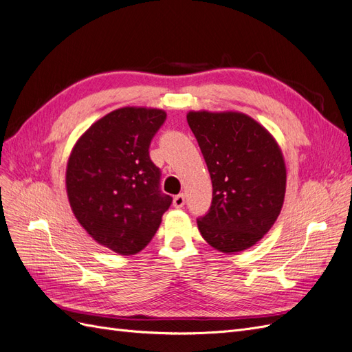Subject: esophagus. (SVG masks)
<instances>
[{"instance_id":"34e87169","label":"esophagus","mask_w":352,"mask_h":352,"mask_svg":"<svg viewBox=\"0 0 352 352\" xmlns=\"http://www.w3.org/2000/svg\"><path fill=\"white\" fill-rule=\"evenodd\" d=\"M173 206H175L176 208H182V207L185 206V195H184V194L176 195L175 199H173Z\"/></svg>"}]
</instances>
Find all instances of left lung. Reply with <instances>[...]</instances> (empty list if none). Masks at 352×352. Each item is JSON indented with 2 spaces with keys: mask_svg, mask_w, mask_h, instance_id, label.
I'll use <instances>...</instances> for the list:
<instances>
[{
  "mask_svg": "<svg viewBox=\"0 0 352 352\" xmlns=\"http://www.w3.org/2000/svg\"><path fill=\"white\" fill-rule=\"evenodd\" d=\"M188 124L208 167L212 199L197 219L211 247L243 251L270 230L283 206L286 168L272 135L241 113L190 111Z\"/></svg>",
  "mask_w": 352,
  "mask_h": 352,
  "instance_id": "left-lung-1",
  "label": "left lung"
}]
</instances>
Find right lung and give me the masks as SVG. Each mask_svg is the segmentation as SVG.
<instances>
[{
    "mask_svg": "<svg viewBox=\"0 0 352 352\" xmlns=\"http://www.w3.org/2000/svg\"><path fill=\"white\" fill-rule=\"evenodd\" d=\"M167 114L124 107L94 123L74 145L66 172L70 207L98 243L117 254L144 250L173 198L160 188L150 145Z\"/></svg>",
    "mask_w": 352,
    "mask_h": 352,
    "instance_id": "1",
    "label": "right lung"
}]
</instances>
